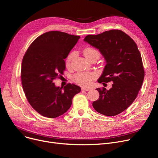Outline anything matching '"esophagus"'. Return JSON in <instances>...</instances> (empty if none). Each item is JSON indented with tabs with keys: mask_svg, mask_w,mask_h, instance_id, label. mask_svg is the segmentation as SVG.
<instances>
[{
	"mask_svg": "<svg viewBox=\"0 0 158 158\" xmlns=\"http://www.w3.org/2000/svg\"><path fill=\"white\" fill-rule=\"evenodd\" d=\"M81 89L82 91H89V90H90V89L88 88H82Z\"/></svg>",
	"mask_w": 158,
	"mask_h": 158,
	"instance_id": "34e87169",
	"label": "esophagus"
}]
</instances>
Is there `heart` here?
<instances>
[{
	"label": "heart",
	"mask_w": 158,
	"mask_h": 158,
	"mask_svg": "<svg viewBox=\"0 0 158 158\" xmlns=\"http://www.w3.org/2000/svg\"><path fill=\"white\" fill-rule=\"evenodd\" d=\"M83 54L86 58L94 55L97 54L99 56V52L97 50L93 48H86L83 51ZM74 56L73 53H70L66 59V64L67 66H70L71 64V61ZM96 77V74L95 73H90V72H83V73H78L76 74L73 77V80L75 82H76L77 84L87 86H88L92 81Z\"/></svg>",
	"instance_id": "obj_1"
}]
</instances>
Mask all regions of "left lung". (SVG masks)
I'll use <instances>...</instances> for the list:
<instances>
[{
  "label": "left lung",
  "instance_id": "8db88e82",
  "mask_svg": "<svg viewBox=\"0 0 158 158\" xmlns=\"http://www.w3.org/2000/svg\"><path fill=\"white\" fill-rule=\"evenodd\" d=\"M84 41L97 48L105 60L98 82H113L109 90L96 89L100 95L93 102L94 108L108 117L118 114L134 102L143 82L144 69L137 45L129 36L117 29L88 35Z\"/></svg>",
  "mask_w": 158,
  "mask_h": 158
}]
</instances>
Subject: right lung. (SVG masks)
<instances>
[{
    "instance_id": "add662e5",
    "label": "right lung",
    "mask_w": 158,
    "mask_h": 158,
    "mask_svg": "<svg viewBox=\"0 0 158 158\" xmlns=\"http://www.w3.org/2000/svg\"><path fill=\"white\" fill-rule=\"evenodd\" d=\"M80 38L60 31H49L36 38L22 63L21 79L26 98L38 113L56 118L69 110L81 88L68 84L56 86L53 80L65 69L64 59Z\"/></svg>"
}]
</instances>
